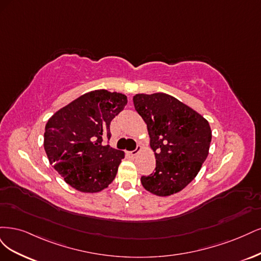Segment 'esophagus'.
Returning a JSON list of instances; mask_svg holds the SVG:
<instances>
[{"mask_svg": "<svg viewBox=\"0 0 261 261\" xmlns=\"http://www.w3.org/2000/svg\"><path fill=\"white\" fill-rule=\"evenodd\" d=\"M140 152H141V146H139V145H138L136 149L132 150V152H129V155H131V156H136V155H138Z\"/></svg>", "mask_w": 261, "mask_h": 261, "instance_id": "34e87169", "label": "esophagus"}]
</instances>
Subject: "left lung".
Returning <instances> with one entry per match:
<instances>
[{
	"mask_svg": "<svg viewBox=\"0 0 261 261\" xmlns=\"http://www.w3.org/2000/svg\"><path fill=\"white\" fill-rule=\"evenodd\" d=\"M134 108L147 125L155 172L141 178L157 196L180 192L194 180L206 161L212 142L208 121L194 109L166 93L136 94Z\"/></svg>",
	"mask_w": 261,
	"mask_h": 261,
	"instance_id": "1",
	"label": "left lung"
}]
</instances>
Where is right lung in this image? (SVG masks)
I'll return each mask as SVG.
<instances>
[{
    "mask_svg": "<svg viewBox=\"0 0 261 261\" xmlns=\"http://www.w3.org/2000/svg\"><path fill=\"white\" fill-rule=\"evenodd\" d=\"M127 103L124 94L95 90L75 98L48 119L45 153L71 188L97 193L115 179L124 153L104 141L111 139V121Z\"/></svg>",
    "mask_w": 261,
    "mask_h": 261,
    "instance_id": "1",
    "label": "right lung"
}]
</instances>
